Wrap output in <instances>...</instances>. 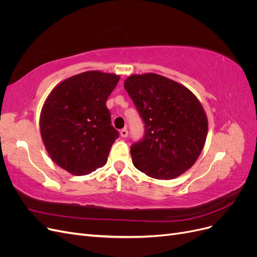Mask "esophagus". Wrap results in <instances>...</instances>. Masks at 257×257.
<instances>
[{"label": "esophagus", "mask_w": 257, "mask_h": 257, "mask_svg": "<svg viewBox=\"0 0 257 257\" xmlns=\"http://www.w3.org/2000/svg\"><path fill=\"white\" fill-rule=\"evenodd\" d=\"M120 135H121V137H122V138H125V137H127V135H128V131H127V128H126V127L122 128V130L120 131Z\"/></svg>", "instance_id": "esophagus-1"}]
</instances>
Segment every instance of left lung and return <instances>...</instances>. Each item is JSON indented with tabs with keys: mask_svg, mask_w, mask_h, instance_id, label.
Listing matches in <instances>:
<instances>
[{
	"mask_svg": "<svg viewBox=\"0 0 257 257\" xmlns=\"http://www.w3.org/2000/svg\"><path fill=\"white\" fill-rule=\"evenodd\" d=\"M124 89L145 123L131 146L134 166L154 179L169 180L188 170L203 150L208 121L193 93L157 74L132 75Z\"/></svg>",
	"mask_w": 257,
	"mask_h": 257,
	"instance_id": "left-lung-1",
	"label": "left lung"
}]
</instances>
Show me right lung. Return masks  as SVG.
I'll return each mask as SVG.
<instances>
[{
    "label": "right lung",
    "instance_id": "1",
    "mask_svg": "<svg viewBox=\"0 0 257 257\" xmlns=\"http://www.w3.org/2000/svg\"><path fill=\"white\" fill-rule=\"evenodd\" d=\"M119 76L90 71L71 77L53 89L41 113L46 150L61 168L76 176L106 164L119 132L106 106Z\"/></svg>",
    "mask_w": 257,
    "mask_h": 257
}]
</instances>
